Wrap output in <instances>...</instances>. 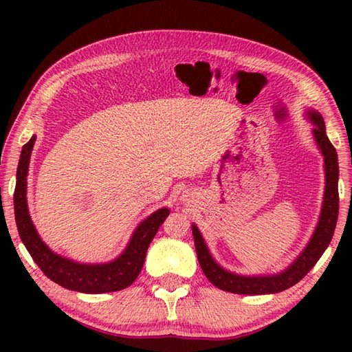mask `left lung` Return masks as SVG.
I'll return each instance as SVG.
<instances>
[{"mask_svg": "<svg viewBox=\"0 0 352 352\" xmlns=\"http://www.w3.org/2000/svg\"><path fill=\"white\" fill-rule=\"evenodd\" d=\"M309 116L315 124L313 134L318 145L322 151L324 162H325V195L322 212H320L319 223L315 230L311 241L309 242L307 248L298 257L294 265L289 266L286 271L278 275H266V276H243L237 274H231L226 269H222L216 261L212 258L204 239L201 236L199 230L193 226V241H195L197 256L199 266L203 269L204 275L210 280L212 284L222 290L231 292V294L239 295H266V294H276V292L286 290L294 286L305 275L310 272V269L316 265V261L322 256L327 246L330 245L331 237L334 234L336 222H338L339 214V164H338V153L336 148L328 139L325 133L324 119L318 111H309Z\"/></svg>", "mask_w": 352, "mask_h": 352, "instance_id": "1", "label": "left lung"}]
</instances>
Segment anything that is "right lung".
<instances>
[{
  "label": "right lung",
  "mask_w": 352,
  "mask_h": 352,
  "mask_svg": "<svg viewBox=\"0 0 352 352\" xmlns=\"http://www.w3.org/2000/svg\"><path fill=\"white\" fill-rule=\"evenodd\" d=\"M34 140L36 136L30 139L22 148L13 197L18 233L30 256L50 280L69 290L83 292V294H106V292L129 287L140 274L148 246L164 219L168 218L169 210L160 208L142 222L134 231L122 256L110 263L83 265L57 256L37 236L27 208V172Z\"/></svg>",
  "instance_id": "obj_1"
}]
</instances>
